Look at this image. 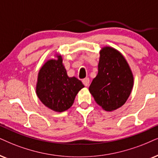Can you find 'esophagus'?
Segmentation results:
<instances>
[{"label":"esophagus","mask_w":158,"mask_h":158,"mask_svg":"<svg viewBox=\"0 0 158 158\" xmlns=\"http://www.w3.org/2000/svg\"><path fill=\"white\" fill-rule=\"evenodd\" d=\"M82 83L84 84V85H85V87H87V86H88L89 84V79H88V78L84 79L82 80Z\"/></svg>","instance_id":"esophagus-1"}]
</instances>
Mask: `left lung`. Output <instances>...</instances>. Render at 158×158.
Segmentation results:
<instances>
[{
	"label": "left lung",
	"instance_id": "1",
	"mask_svg": "<svg viewBox=\"0 0 158 158\" xmlns=\"http://www.w3.org/2000/svg\"><path fill=\"white\" fill-rule=\"evenodd\" d=\"M98 72L89 91L95 102L107 111L119 109L127 101L133 87V74L126 59L114 48L100 50Z\"/></svg>",
	"mask_w": 158,
	"mask_h": 158
}]
</instances>
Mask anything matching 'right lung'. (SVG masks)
<instances>
[{"mask_svg":"<svg viewBox=\"0 0 158 158\" xmlns=\"http://www.w3.org/2000/svg\"><path fill=\"white\" fill-rule=\"evenodd\" d=\"M85 87L75 77H69L63 57L56 54L40 69L35 85L37 96L44 105L56 112H63L72 106L76 95Z\"/></svg>","mask_w":158,"mask_h":158,"instance_id":"obj_1","label":"right lung"}]
</instances>
